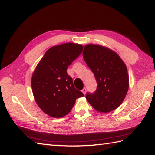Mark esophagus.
<instances>
[{
	"mask_svg": "<svg viewBox=\"0 0 155 155\" xmlns=\"http://www.w3.org/2000/svg\"><path fill=\"white\" fill-rule=\"evenodd\" d=\"M82 92H83L84 94H86V88H83V90H82Z\"/></svg>",
	"mask_w": 155,
	"mask_h": 155,
	"instance_id": "34e87169",
	"label": "esophagus"
}]
</instances>
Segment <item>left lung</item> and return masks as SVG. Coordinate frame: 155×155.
I'll return each instance as SVG.
<instances>
[{
	"mask_svg": "<svg viewBox=\"0 0 155 155\" xmlns=\"http://www.w3.org/2000/svg\"><path fill=\"white\" fill-rule=\"evenodd\" d=\"M83 59L95 76L97 89L86 99L96 111L109 113L124 101L129 87L127 68L116 52L98 44L84 47Z\"/></svg>",
	"mask_w": 155,
	"mask_h": 155,
	"instance_id": "obj_1",
	"label": "left lung"
}]
</instances>
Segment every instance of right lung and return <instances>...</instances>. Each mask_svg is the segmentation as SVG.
I'll use <instances>...</instances> for the list:
<instances>
[{
    "label": "right lung",
    "instance_id": "add662e5",
    "mask_svg": "<svg viewBox=\"0 0 155 155\" xmlns=\"http://www.w3.org/2000/svg\"><path fill=\"white\" fill-rule=\"evenodd\" d=\"M83 46L74 43L54 46L46 52L31 78L34 98L49 116L59 118L70 113L77 98L83 96L75 89L67 68L80 55Z\"/></svg>",
    "mask_w": 155,
    "mask_h": 155
}]
</instances>
